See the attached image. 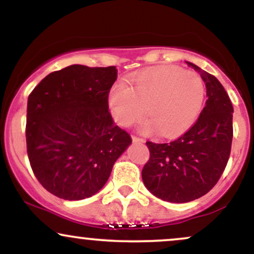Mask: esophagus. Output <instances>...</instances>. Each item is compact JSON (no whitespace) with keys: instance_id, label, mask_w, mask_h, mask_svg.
Masks as SVG:
<instances>
[{"instance_id":"34e87169","label":"esophagus","mask_w":254,"mask_h":254,"mask_svg":"<svg viewBox=\"0 0 254 254\" xmlns=\"http://www.w3.org/2000/svg\"><path fill=\"white\" fill-rule=\"evenodd\" d=\"M132 142L133 143H144V139L143 138H139V137H136V136H133L132 137Z\"/></svg>"}]
</instances>
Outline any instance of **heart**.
<instances>
[{"instance_id": "b5f03b06", "label": "heart", "mask_w": 254, "mask_h": 254, "mask_svg": "<svg viewBox=\"0 0 254 254\" xmlns=\"http://www.w3.org/2000/svg\"><path fill=\"white\" fill-rule=\"evenodd\" d=\"M129 87L116 84L109 104L113 118L130 127L144 116L142 131L157 129L160 135L176 137L186 132L197 121L205 99V84L193 71L176 65L160 66L129 78Z\"/></svg>"}]
</instances>
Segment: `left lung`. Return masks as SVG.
I'll list each match as a JSON object with an SVG mask.
<instances>
[{
    "instance_id": "obj_1",
    "label": "left lung",
    "mask_w": 254,
    "mask_h": 254,
    "mask_svg": "<svg viewBox=\"0 0 254 254\" xmlns=\"http://www.w3.org/2000/svg\"><path fill=\"white\" fill-rule=\"evenodd\" d=\"M202 76L205 107L188 132L171 143L147 142L150 159L142 170L144 186L171 203H188L216 185L228 162L233 139V105L214 75L186 62Z\"/></svg>"
}]
</instances>
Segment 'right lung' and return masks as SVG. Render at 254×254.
<instances>
[{
	"instance_id": "1",
	"label": "right lung",
	"mask_w": 254,
	"mask_h": 254,
	"mask_svg": "<svg viewBox=\"0 0 254 254\" xmlns=\"http://www.w3.org/2000/svg\"><path fill=\"white\" fill-rule=\"evenodd\" d=\"M117 72L72 64L44 77L28 97V159L38 182L58 198L81 200L100 191L131 144L109 111Z\"/></svg>"
}]
</instances>
